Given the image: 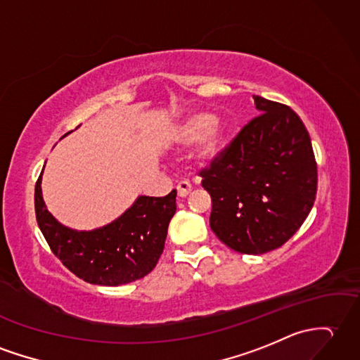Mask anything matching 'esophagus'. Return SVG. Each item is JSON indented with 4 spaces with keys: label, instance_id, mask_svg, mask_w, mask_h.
Returning a JSON list of instances; mask_svg holds the SVG:
<instances>
[{
    "label": "esophagus",
    "instance_id": "esophagus-1",
    "mask_svg": "<svg viewBox=\"0 0 360 360\" xmlns=\"http://www.w3.org/2000/svg\"><path fill=\"white\" fill-rule=\"evenodd\" d=\"M176 188H178V196H179V198H186V196L190 195L191 184H190L188 181H181V182H178Z\"/></svg>",
    "mask_w": 360,
    "mask_h": 360
}]
</instances>
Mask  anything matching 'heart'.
Instances as JSON below:
<instances>
[{
  "label": "heart",
  "instance_id": "heart-1",
  "mask_svg": "<svg viewBox=\"0 0 360 360\" xmlns=\"http://www.w3.org/2000/svg\"><path fill=\"white\" fill-rule=\"evenodd\" d=\"M225 136H227V124L205 112L190 113L173 131L174 144L186 147L196 142L195 161L200 165L210 164L219 156Z\"/></svg>",
  "mask_w": 360,
  "mask_h": 360
}]
</instances>
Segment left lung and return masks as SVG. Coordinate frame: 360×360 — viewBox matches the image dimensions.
<instances>
[{
    "mask_svg": "<svg viewBox=\"0 0 360 360\" xmlns=\"http://www.w3.org/2000/svg\"><path fill=\"white\" fill-rule=\"evenodd\" d=\"M261 113L199 174L212 196L210 227L244 255L271 252L313 208L317 167L304 122L288 105L253 95Z\"/></svg>",
    "mask_w": 360,
    "mask_h": 360,
    "instance_id": "1",
    "label": "left lung"
}]
</instances>
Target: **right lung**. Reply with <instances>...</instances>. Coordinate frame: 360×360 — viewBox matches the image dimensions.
I'll list each match as a JSON object with an SVG mask.
<instances>
[{
	"instance_id": "1",
	"label": "right lung",
	"mask_w": 360,
	"mask_h": 360,
	"mask_svg": "<svg viewBox=\"0 0 360 360\" xmlns=\"http://www.w3.org/2000/svg\"><path fill=\"white\" fill-rule=\"evenodd\" d=\"M43 172L35 186L38 227L55 256L73 274L89 283L118 287L155 269L176 212V190L164 198L138 196L120 218L104 227L73 230L47 210L41 190Z\"/></svg>"
}]
</instances>
